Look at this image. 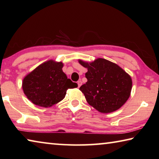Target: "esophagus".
Listing matches in <instances>:
<instances>
[{"label":"esophagus","instance_id":"obj_1","mask_svg":"<svg viewBox=\"0 0 159 159\" xmlns=\"http://www.w3.org/2000/svg\"><path fill=\"white\" fill-rule=\"evenodd\" d=\"M77 83H78V86H79V88H80V85H82V82H81V80H79V81L77 82Z\"/></svg>","mask_w":159,"mask_h":159}]
</instances>
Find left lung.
Instances as JSON below:
<instances>
[{
  "mask_svg": "<svg viewBox=\"0 0 159 159\" xmlns=\"http://www.w3.org/2000/svg\"><path fill=\"white\" fill-rule=\"evenodd\" d=\"M88 69V81L79 88L88 103L101 113L107 114L120 109L130 95L132 79L118 64L103 58L93 61L79 60Z\"/></svg>",
  "mask_w": 159,
  "mask_h": 159,
  "instance_id": "8db88e82",
  "label": "left lung"
}]
</instances>
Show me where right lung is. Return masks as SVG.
Listing matches in <instances>:
<instances>
[{"label": "right lung", "mask_w": 159, "mask_h": 159, "mask_svg": "<svg viewBox=\"0 0 159 159\" xmlns=\"http://www.w3.org/2000/svg\"><path fill=\"white\" fill-rule=\"evenodd\" d=\"M64 64L53 60L40 64L22 80L24 93L35 105L47 108L64 98L66 90L78 87L62 71Z\"/></svg>", "instance_id": "add662e5"}]
</instances>
